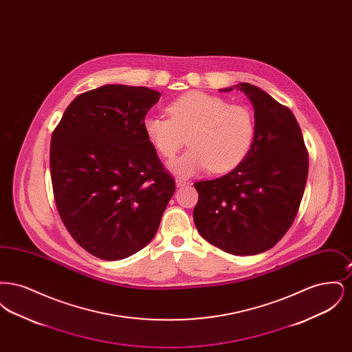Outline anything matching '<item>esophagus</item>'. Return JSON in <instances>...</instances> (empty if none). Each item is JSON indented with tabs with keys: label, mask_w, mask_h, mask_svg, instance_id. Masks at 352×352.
I'll return each mask as SVG.
<instances>
[{
	"label": "esophagus",
	"mask_w": 352,
	"mask_h": 352,
	"mask_svg": "<svg viewBox=\"0 0 352 352\" xmlns=\"http://www.w3.org/2000/svg\"><path fill=\"white\" fill-rule=\"evenodd\" d=\"M175 184H177V187H182L184 184H187V181L182 179V178H177L175 179Z\"/></svg>",
	"instance_id": "34e87169"
}]
</instances>
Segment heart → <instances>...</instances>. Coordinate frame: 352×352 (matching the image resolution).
Masks as SVG:
<instances>
[{"label":"heart","instance_id":"heart-1","mask_svg":"<svg viewBox=\"0 0 352 352\" xmlns=\"http://www.w3.org/2000/svg\"><path fill=\"white\" fill-rule=\"evenodd\" d=\"M170 118L146 116L142 128L153 148L171 160L184 146L190 149L171 162L178 177L187 178L208 168L214 174L237 168L251 149L254 118L239 104L203 91L186 92L168 104Z\"/></svg>","mask_w":352,"mask_h":352}]
</instances>
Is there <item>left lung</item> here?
Listing matches in <instances>:
<instances>
[{
  "label": "left lung",
  "instance_id": "left-lung-1",
  "mask_svg": "<svg viewBox=\"0 0 352 352\" xmlns=\"http://www.w3.org/2000/svg\"><path fill=\"white\" fill-rule=\"evenodd\" d=\"M234 87L254 109L251 151L228 174L194 184L199 199L192 217L204 240L221 251L251 256L274 247L293 224L306 186L309 154L289 108L256 85Z\"/></svg>",
  "mask_w": 352,
  "mask_h": 352
}]
</instances>
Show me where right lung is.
Masks as SVG:
<instances>
[{
  "instance_id": "obj_1",
  "label": "right lung",
  "mask_w": 352,
  "mask_h": 352,
  "mask_svg": "<svg viewBox=\"0 0 352 352\" xmlns=\"http://www.w3.org/2000/svg\"><path fill=\"white\" fill-rule=\"evenodd\" d=\"M161 94L107 84L76 96L52 132L51 182L74 240L101 260L146 247L175 191L142 122Z\"/></svg>"
}]
</instances>
